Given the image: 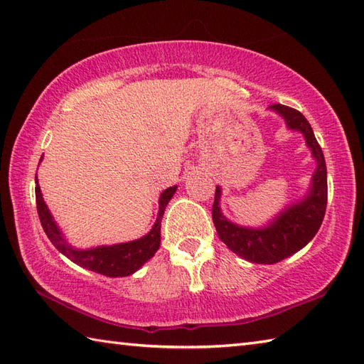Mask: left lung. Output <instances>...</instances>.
Here are the masks:
<instances>
[{"mask_svg":"<svg viewBox=\"0 0 364 364\" xmlns=\"http://www.w3.org/2000/svg\"><path fill=\"white\" fill-rule=\"evenodd\" d=\"M271 107L282 115L291 129H298L304 134L307 146L311 147L312 155L318 163L312 177L311 193L301 203L287 208L276 220L263 230L241 228L226 220L218 208L220 187L215 188V200L212 205V220H214L218 237L228 245V249L252 263L264 264L277 263L303 249L317 235L323 222L328 203L325 156L320 144L315 139L309 122L293 107L284 105H272Z\"/></svg>","mask_w":364,"mask_h":364,"instance_id":"8db88e82","label":"left lung"}]
</instances>
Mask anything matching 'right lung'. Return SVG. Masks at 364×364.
<instances>
[{
  "label": "right lung",
  "instance_id": "right-lung-1",
  "mask_svg": "<svg viewBox=\"0 0 364 364\" xmlns=\"http://www.w3.org/2000/svg\"><path fill=\"white\" fill-rule=\"evenodd\" d=\"M41 159H43V156H41ZM176 188L177 187L174 185V187H169L161 193L159 217H156V222L149 235L141 239H136V241L132 242L102 245L90 250L73 249V247L65 241L43 200L39 185H36V208L41 225H43L47 237L50 239V242L57 247L65 257L70 258L75 264L87 267V269L95 272L105 274L107 277H125L129 276V274H133L134 271H138L139 267L146 263L149 258H152L155 255V252L159 250L161 218L164 214V209H166V204L176 193Z\"/></svg>",
  "mask_w": 364,
  "mask_h": 364
}]
</instances>
